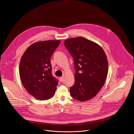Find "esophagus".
Listing matches in <instances>:
<instances>
[{
	"instance_id": "1",
	"label": "esophagus",
	"mask_w": 134,
	"mask_h": 134,
	"mask_svg": "<svg viewBox=\"0 0 134 134\" xmlns=\"http://www.w3.org/2000/svg\"><path fill=\"white\" fill-rule=\"evenodd\" d=\"M59 80L60 82H63L64 81V77H61L59 78Z\"/></svg>"
}]
</instances>
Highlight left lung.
<instances>
[{
	"label": "left lung",
	"mask_w": 134,
	"mask_h": 134,
	"mask_svg": "<svg viewBox=\"0 0 134 134\" xmlns=\"http://www.w3.org/2000/svg\"><path fill=\"white\" fill-rule=\"evenodd\" d=\"M64 45L73 58L75 70L71 96L81 102L90 100L98 93L107 78V56L99 45L83 37L66 40Z\"/></svg>",
	"instance_id": "obj_1"
}]
</instances>
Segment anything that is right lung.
<instances>
[{
	"label": "right lung",
	"instance_id": "1",
	"mask_svg": "<svg viewBox=\"0 0 134 134\" xmlns=\"http://www.w3.org/2000/svg\"><path fill=\"white\" fill-rule=\"evenodd\" d=\"M60 40L38 42L29 46L21 58L19 75L27 92L38 100H47L55 94L58 84L52 76L50 58Z\"/></svg>",
	"mask_w": 134,
	"mask_h": 134
}]
</instances>
